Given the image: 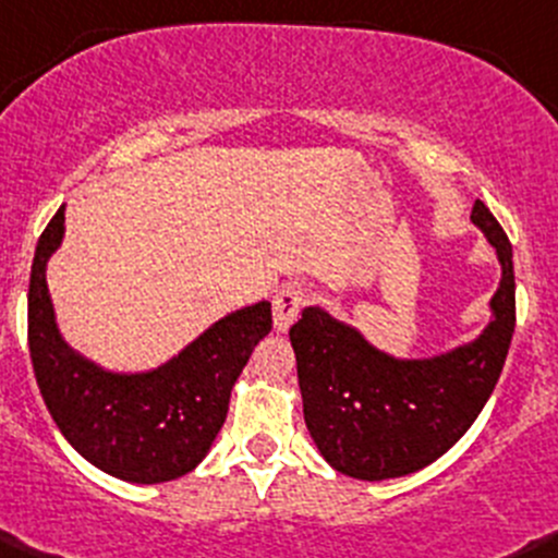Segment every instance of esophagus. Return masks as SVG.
Listing matches in <instances>:
<instances>
[{
	"instance_id": "1",
	"label": "esophagus",
	"mask_w": 558,
	"mask_h": 558,
	"mask_svg": "<svg viewBox=\"0 0 558 558\" xmlns=\"http://www.w3.org/2000/svg\"><path fill=\"white\" fill-rule=\"evenodd\" d=\"M303 303H306V292H303L301 287H281L277 298H274V327H277L279 332L290 330V325L298 319V314H301Z\"/></svg>"
}]
</instances>
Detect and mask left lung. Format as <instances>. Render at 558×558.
<instances>
[{
  "label": "left lung",
  "mask_w": 558,
  "mask_h": 558,
  "mask_svg": "<svg viewBox=\"0 0 558 558\" xmlns=\"http://www.w3.org/2000/svg\"><path fill=\"white\" fill-rule=\"evenodd\" d=\"M470 220L502 266L475 341L424 360H400L319 306L290 327L303 418L330 468L360 481L400 478L427 468L462 438L497 387L515 327L513 250L484 201Z\"/></svg>",
  "instance_id": "1"
}]
</instances>
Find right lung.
Segmentation results:
<instances>
[{"instance_id": "obj_1", "label": "right lung", "mask_w": 558, "mask_h": 558, "mask_svg": "<svg viewBox=\"0 0 558 558\" xmlns=\"http://www.w3.org/2000/svg\"><path fill=\"white\" fill-rule=\"evenodd\" d=\"M64 239V206L37 241L28 279V352L61 435L90 464L131 484L191 473L211 449L252 349L271 330V303L217 319L155 371L114 373L90 363L56 325L45 268Z\"/></svg>"}]
</instances>
